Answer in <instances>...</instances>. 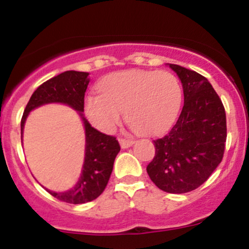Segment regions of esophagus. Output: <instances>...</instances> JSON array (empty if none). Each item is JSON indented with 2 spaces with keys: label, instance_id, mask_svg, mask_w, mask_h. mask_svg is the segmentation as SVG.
Here are the masks:
<instances>
[{
  "label": "esophagus",
  "instance_id": "1",
  "mask_svg": "<svg viewBox=\"0 0 249 249\" xmlns=\"http://www.w3.org/2000/svg\"><path fill=\"white\" fill-rule=\"evenodd\" d=\"M119 141V144H121V146H122V148H127V147H130L131 145L133 144V141H131V139H125V138H119L118 139Z\"/></svg>",
  "mask_w": 249,
  "mask_h": 249
}]
</instances>
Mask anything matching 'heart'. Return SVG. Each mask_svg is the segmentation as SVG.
<instances>
[{
	"instance_id": "1",
	"label": "heart",
	"mask_w": 249,
	"mask_h": 249,
	"mask_svg": "<svg viewBox=\"0 0 249 249\" xmlns=\"http://www.w3.org/2000/svg\"><path fill=\"white\" fill-rule=\"evenodd\" d=\"M99 91L87 96L84 111L102 132H111L125 110L126 122L136 131L160 133L172 124L181 103L178 79L166 71L113 72L102 79Z\"/></svg>"
}]
</instances>
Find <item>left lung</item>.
I'll return each mask as SVG.
<instances>
[{"label": "left lung", "instance_id": "obj_1", "mask_svg": "<svg viewBox=\"0 0 249 249\" xmlns=\"http://www.w3.org/2000/svg\"><path fill=\"white\" fill-rule=\"evenodd\" d=\"M184 90L178 121L162 138L153 141L156 154L148 177L167 193H187L201 186L221 162L227 126L221 99L206 77L170 64Z\"/></svg>", "mask_w": 249, "mask_h": 249}]
</instances>
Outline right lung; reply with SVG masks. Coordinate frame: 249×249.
<instances>
[{
    "label": "right lung",
    "mask_w": 249,
    "mask_h": 249,
    "mask_svg": "<svg viewBox=\"0 0 249 249\" xmlns=\"http://www.w3.org/2000/svg\"><path fill=\"white\" fill-rule=\"evenodd\" d=\"M88 72L65 71L36 89L24 108L21 121V139L24 123L31 110L48 103H63L78 111L85 128V157L78 181L65 192L48 191L51 196L68 204H85L92 201L103 193L112 173L113 162L121 151L116 137L107 136L89 124L83 116L85 91L90 82Z\"/></svg>",
    "instance_id": "1"
}]
</instances>
